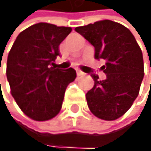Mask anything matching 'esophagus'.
<instances>
[{"mask_svg": "<svg viewBox=\"0 0 151 151\" xmlns=\"http://www.w3.org/2000/svg\"><path fill=\"white\" fill-rule=\"evenodd\" d=\"M76 73H77V76H83V75H85L84 72H82L81 70H77Z\"/></svg>", "mask_w": 151, "mask_h": 151, "instance_id": "obj_1", "label": "esophagus"}]
</instances>
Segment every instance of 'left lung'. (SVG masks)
<instances>
[{
	"instance_id": "8db88e82",
	"label": "left lung",
	"mask_w": 151,
	"mask_h": 151,
	"mask_svg": "<svg viewBox=\"0 0 151 151\" xmlns=\"http://www.w3.org/2000/svg\"><path fill=\"white\" fill-rule=\"evenodd\" d=\"M75 30L95 47L96 59L105 61L101 69L106 79L91 75L95 85L86 94L89 109L102 120H117L132 107L139 92L145 75L142 49L129 28L109 19Z\"/></svg>"
}]
</instances>
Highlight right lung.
Returning <instances> with one entry per match:
<instances>
[{
    "mask_svg": "<svg viewBox=\"0 0 151 151\" xmlns=\"http://www.w3.org/2000/svg\"><path fill=\"white\" fill-rule=\"evenodd\" d=\"M71 27L39 22L22 31L8 56L6 78L20 110L34 121L54 118L62 107L65 90L76 78L73 68H56L59 44Z\"/></svg>",
    "mask_w": 151,
    "mask_h": 151,
    "instance_id": "add662e5",
    "label": "right lung"
}]
</instances>
